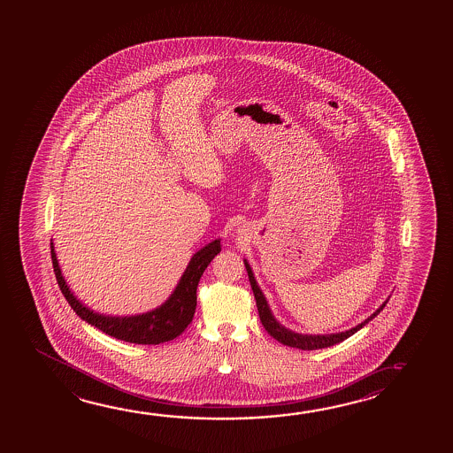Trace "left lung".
Instances as JSON below:
<instances>
[{"label":"left lung","mask_w":453,"mask_h":453,"mask_svg":"<svg viewBox=\"0 0 453 453\" xmlns=\"http://www.w3.org/2000/svg\"><path fill=\"white\" fill-rule=\"evenodd\" d=\"M245 267L246 272H248L250 282H251L252 292H254V298H256V304H257V311H259V318L260 322H262V326H264V328L267 330L270 336H273L274 340H278L281 344H286V346H289V348L302 349V350H316V349L330 348V346H334V344L344 342V340H348L349 336H352L356 332H358L362 326H366L371 319H374V318L378 316L379 312L384 310V306H386L387 302H388V300L384 302L382 306L379 308L378 311L372 312L368 319L364 320L362 324H358V326H354V328H350L348 332H342V334H294V332L288 330L286 326H282L280 322H276V319L272 316L270 308H268L267 300L264 297L262 290L259 289L257 282L254 280V274H252L251 267L248 265V262H246V260Z\"/></svg>","instance_id":"obj_1"}]
</instances>
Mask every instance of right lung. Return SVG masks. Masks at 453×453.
<instances>
[{"label":"right lung","mask_w":453,"mask_h":453,"mask_svg":"<svg viewBox=\"0 0 453 453\" xmlns=\"http://www.w3.org/2000/svg\"><path fill=\"white\" fill-rule=\"evenodd\" d=\"M221 251L219 240H215L207 246H203L201 251L196 252L189 265L186 267L185 273L180 280L177 289L173 290L169 300L156 308L155 311L145 312L131 318H111L103 316L83 306L73 292L67 288L66 281L61 274L58 267L57 254L53 251V243L50 242V252H52L53 272L57 276V281L60 286L63 296L74 310L79 318L85 322L96 326L105 334H111L117 340L135 344H159V342H172L185 332L186 326L193 322L196 304H197V286L201 281V276L208 267V264L215 259L216 254Z\"/></svg>","instance_id":"1"}]
</instances>
